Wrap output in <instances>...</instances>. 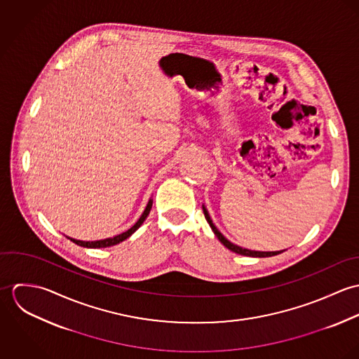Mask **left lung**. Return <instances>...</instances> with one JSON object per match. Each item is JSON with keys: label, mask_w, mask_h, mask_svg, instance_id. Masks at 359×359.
Segmentation results:
<instances>
[{"label": "left lung", "mask_w": 359, "mask_h": 359, "mask_svg": "<svg viewBox=\"0 0 359 359\" xmlns=\"http://www.w3.org/2000/svg\"><path fill=\"white\" fill-rule=\"evenodd\" d=\"M203 207V212H205V219H207V222H208V225H210V228L212 229V232H214V235L218 238V241L226 248V249H229L231 252H233V253H236V255H241V256H248V257H272V256H278V255H280V253H283L285 250H279V252H256V250H249V249H243V248H241V246H238V245H233L232 242H229L218 229H217V226L212 224V221H211V218H210V214H208V211H207V208H205V205H202Z\"/></svg>", "instance_id": "obj_1"}]
</instances>
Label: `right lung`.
<instances>
[{
    "instance_id": "1",
    "label": "right lung",
    "mask_w": 359,
    "mask_h": 359,
    "mask_svg": "<svg viewBox=\"0 0 359 359\" xmlns=\"http://www.w3.org/2000/svg\"><path fill=\"white\" fill-rule=\"evenodd\" d=\"M152 205H154V199H149V202H148V205L145 207V210H144V212H142V215L140 217V219L128 229V231H126V232H123V233H120V235H116V236H113V238H107V239H102V241H94V242H86V241H77V239H73V238H69V236H66L67 239H70L73 243H76V245H79V246H81V248H88V249H101V248H110V246H114V245H117V243H120V242H123V241H126L127 238H130L142 224H144V221L147 219V217L149 215V212H151V208H152Z\"/></svg>"
}]
</instances>
